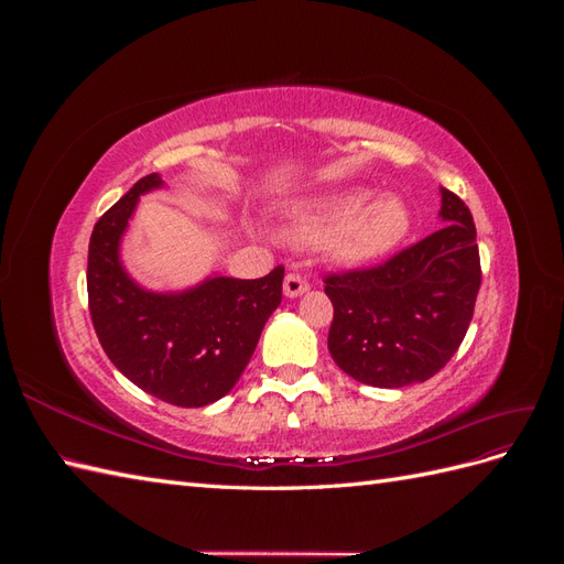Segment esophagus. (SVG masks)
<instances>
[{"label": "esophagus", "instance_id": "obj_1", "mask_svg": "<svg viewBox=\"0 0 564 564\" xmlns=\"http://www.w3.org/2000/svg\"><path fill=\"white\" fill-rule=\"evenodd\" d=\"M308 289H311L308 280L301 278L299 272H289V275L284 278V296H289V299H296L303 292H308Z\"/></svg>", "mask_w": 564, "mask_h": 564}]
</instances>
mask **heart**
Segmentation results:
<instances>
[{
	"mask_svg": "<svg viewBox=\"0 0 564 564\" xmlns=\"http://www.w3.org/2000/svg\"><path fill=\"white\" fill-rule=\"evenodd\" d=\"M412 226V214L400 197L371 199L369 191H344L305 204L289 224L299 242L329 237V251L340 263H369L395 249Z\"/></svg>",
	"mask_w": 564,
	"mask_h": 564,
	"instance_id": "b5f03b06",
	"label": "heart"
}]
</instances>
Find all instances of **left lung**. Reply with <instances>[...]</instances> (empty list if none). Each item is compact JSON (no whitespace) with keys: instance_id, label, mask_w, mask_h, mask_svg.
I'll return each mask as SVG.
<instances>
[{"instance_id":"8db88e82","label":"left lung","mask_w":564,"mask_h":564,"mask_svg":"<svg viewBox=\"0 0 564 564\" xmlns=\"http://www.w3.org/2000/svg\"><path fill=\"white\" fill-rule=\"evenodd\" d=\"M445 228L371 268L324 275L334 305L327 346L355 381L402 388L429 381L464 340L482 268L470 209L442 187Z\"/></svg>"}]
</instances>
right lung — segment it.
Listing matches in <instances>:
<instances>
[{
  "label": "right lung",
  "mask_w": 564,
  "mask_h": 564,
  "mask_svg": "<svg viewBox=\"0 0 564 564\" xmlns=\"http://www.w3.org/2000/svg\"><path fill=\"white\" fill-rule=\"evenodd\" d=\"M158 185V174L143 176L94 226L89 313L100 346L131 383L169 404L204 406L242 377L282 301L284 268L259 280L214 278L183 294L143 292L122 270L117 247L139 195Z\"/></svg>",
  "instance_id": "1"
}]
</instances>
